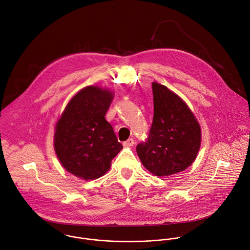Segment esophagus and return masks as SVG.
Returning <instances> with one entry per match:
<instances>
[{"mask_svg": "<svg viewBox=\"0 0 250 250\" xmlns=\"http://www.w3.org/2000/svg\"><path fill=\"white\" fill-rule=\"evenodd\" d=\"M123 145H124V146H127V147H128V146H133V145H134V140H133V139H128L126 142L123 143Z\"/></svg>", "mask_w": 250, "mask_h": 250, "instance_id": "34e87169", "label": "esophagus"}]
</instances>
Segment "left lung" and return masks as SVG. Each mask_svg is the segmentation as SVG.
I'll return each mask as SVG.
<instances>
[{
	"label": "left lung",
	"mask_w": 250,
	"mask_h": 250,
	"mask_svg": "<svg viewBox=\"0 0 250 250\" xmlns=\"http://www.w3.org/2000/svg\"><path fill=\"white\" fill-rule=\"evenodd\" d=\"M154 116L147 139L137 145L143 166L156 176L185 170L195 160L200 126L187 104L166 85L152 83Z\"/></svg>",
	"instance_id": "1"
}]
</instances>
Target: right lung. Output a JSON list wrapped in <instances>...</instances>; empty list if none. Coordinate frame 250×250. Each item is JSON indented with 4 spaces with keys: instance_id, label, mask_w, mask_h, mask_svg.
Segmentation results:
<instances>
[{
    "instance_id": "add662e5",
    "label": "right lung",
    "mask_w": 250,
    "mask_h": 250,
    "mask_svg": "<svg viewBox=\"0 0 250 250\" xmlns=\"http://www.w3.org/2000/svg\"><path fill=\"white\" fill-rule=\"evenodd\" d=\"M112 98L108 90L86 86L72 98L56 125L57 156L62 167L77 177L103 176L123 148L105 119Z\"/></svg>"
}]
</instances>
